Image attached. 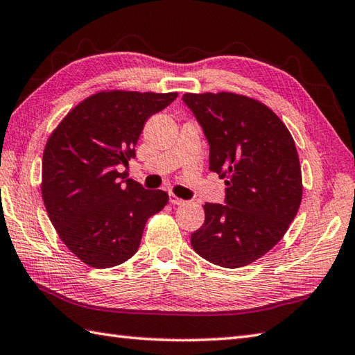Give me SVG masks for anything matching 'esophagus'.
I'll return each instance as SVG.
<instances>
[{
    "mask_svg": "<svg viewBox=\"0 0 355 355\" xmlns=\"http://www.w3.org/2000/svg\"><path fill=\"white\" fill-rule=\"evenodd\" d=\"M169 201H171L172 205H183V203H184V200L177 197L175 193H171V196H169Z\"/></svg>",
    "mask_w": 355,
    "mask_h": 355,
    "instance_id": "1",
    "label": "esophagus"
}]
</instances>
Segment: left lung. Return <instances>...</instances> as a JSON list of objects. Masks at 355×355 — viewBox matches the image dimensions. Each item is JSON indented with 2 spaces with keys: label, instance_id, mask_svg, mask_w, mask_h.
Listing matches in <instances>:
<instances>
[{
  "label": "left lung",
  "instance_id": "1",
  "mask_svg": "<svg viewBox=\"0 0 355 355\" xmlns=\"http://www.w3.org/2000/svg\"><path fill=\"white\" fill-rule=\"evenodd\" d=\"M209 143V169L225 178L226 205L206 203L191 235L198 255L235 269L270 251L302 203V168L294 138L266 104L251 96L184 94Z\"/></svg>",
  "mask_w": 355,
  "mask_h": 355
}]
</instances>
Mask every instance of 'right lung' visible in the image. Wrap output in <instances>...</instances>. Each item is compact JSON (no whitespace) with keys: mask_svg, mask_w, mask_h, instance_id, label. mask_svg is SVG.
<instances>
[{"mask_svg":"<svg viewBox=\"0 0 355 355\" xmlns=\"http://www.w3.org/2000/svg\"><path fill=\"white\" fill-rule=\"evenodd\" d=\"M177 95L101 90L76 104L49 137L41 171L46 211L86 265L112 268L130 259L146 221L168 205L164 191L144 189L118 166L135 157L146 120Z\"/></svg>","mask_w":355,"mask_h":355,"instance_id":"1","label":"right lung"}]
</instances>
